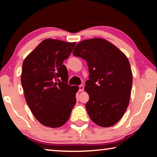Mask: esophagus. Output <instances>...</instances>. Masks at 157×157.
Masks as SVG:
<instances>
[{
  "instance_id": "34e87169",
  "label": "esophagus",
  "mask_w": 157,
  "mask_h": 157,
  "mask_svg": "<svg viewBox=\"0 0 157 157\" xmlns=\"http://www.w3.org/2000/svg\"><path fill=\"white\" fill-rule=\"evenodd\" d=\"M83 90H84L83 85H79V91L81 92V91H83Z\"/></svg>"
}]
</instances>
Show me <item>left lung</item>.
Masks as SVG:
<instances>
[{
  "label": "left lung",
  "instance_id": "left-lung-1",
  "mask_svg": "<svg viewBox=\"0 0 157 157\" xmlns=\"http://www.w3.org/2000/svg\"><path fill=\"white\" fill-rule=\"evenodd\" d=\"M74 56L86 61L89 80L84 89L89 95L86 108L91 121L102 127L121 120L128 107L132 73L126 55L104 39H86L78 43Z\"/></svg>",
  "mask_w": 157,
  "mask_h": 157
}]
</instances>
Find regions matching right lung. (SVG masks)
Instances as JSON below:
<instances>
[{
	"instance_id": "add662e5",
	"label": "right lung",
	"mask_w": 157,
	"mask_h": 157,
	"mask_svg": "<svg viewBox=\"0 0 157 157\" xmlns=\"http://www.w3.org/2000/svg\"><path fill=\"white\" fill-rule=\"evenodd\" d=\"M75 44L46 39L23 62L21 80L26 102L44 126L64 124L76 103L79 87L68 84V71L62 64Z\"/></svg>"
}]
</instances>
